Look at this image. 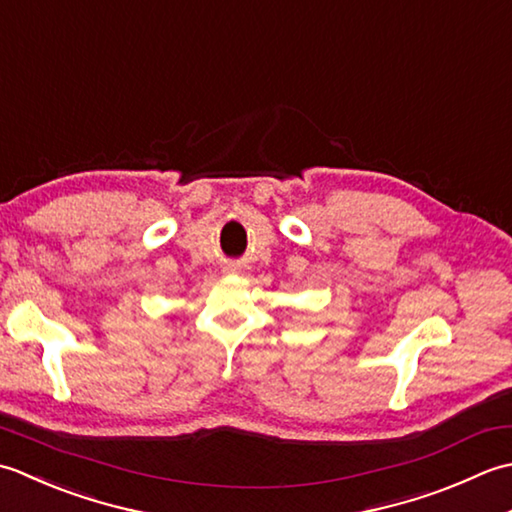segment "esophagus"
I'll use <instances>...</instances> for the list:
<instances>
[{"label":"esophagus","mask_w":512,"mask_h":512,"mask_svg":"<svg viewBox=\"0 0 512 512\" xmlns=\"http://www.w3.org/2000/svg\"><path fill=\"white\" fill-rule=\"evenodd\" d=\"M223 274H238V265H234V263L223 265Z\"/></svg>","instance_id":"obj_1"}]
</instances>
